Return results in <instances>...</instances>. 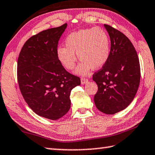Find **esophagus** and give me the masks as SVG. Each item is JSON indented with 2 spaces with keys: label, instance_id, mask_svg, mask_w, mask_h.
I'll use <instances>...</instances> for the list:
<instances>
[{
  "label": "esophagus",
  "instance_id": "esophagus-1",
  "mask_svg": "<svg viewBox=\"0 0 155 155\" xmlns=\"http://www.w3.org/2000/svg\"><path fill=\"white\" fill-rule=\"evenodd\" d=\"M88 82V80L87 78H81V83L82 84H85Z\"/></svg>",
  "mask_w": 155,
  "mask_h": 155
}]
</instances>
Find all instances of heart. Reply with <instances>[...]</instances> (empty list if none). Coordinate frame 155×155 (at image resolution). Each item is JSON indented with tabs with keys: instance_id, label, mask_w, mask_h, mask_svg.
Here are the masks:
<instances>
[{
	"instance_id": "obj_1",
	"label": "heart",
	"mask_w": 155,
	"mask_h": 155,
	"mask_svg": "<svg viewBox=\"0 0 155 155\" xmlns=\"http://www.w3.org/2000/svg\"><path fill=\"white\" fill-rule=\"evenodd\" d=\"M65 48H59L57 54L59 61L67 69L75 67L76 56L82 62L76 73L86 75L91 68L98 69L106 63L110 54V40L107 32L100 27L80 30L68 35Z\"/></svg>"
}]
</instances>
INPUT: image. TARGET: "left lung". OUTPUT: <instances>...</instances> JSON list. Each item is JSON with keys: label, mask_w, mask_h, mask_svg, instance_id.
Here are the masks:
<instances>
[{"label": "left lung", "mask_w": 155, "mask_h": 155, "mask_svg": "<svg viewBox=\"0 0 155 155\" xmlns=\"http://www.w3.org/2000/svg\"><path fill=\"white\" fill-rule=\"evenodd\" d=\"M111 41L106 63L93 75L98 86L94 97L97 109L114 114L125 109L136 94L140 82V65L134 45L123 32L104 24Z\"/></svg>", "instance_id": "8db88e82"}]
</instances>
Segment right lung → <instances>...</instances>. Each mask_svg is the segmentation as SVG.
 Instances as JSON below:
<instances>
[{
    "mask_svg": "<svg viewBox=\"0 0 155 155\" xmlns=\"http://www.w3.org/2000/svg\"><path fill=\"white\" fill-rule=\"evenodd\" d=\"M67 24L45 30L26 41L19 54L17 76L21 93L37 115L58 120L71 107L70 94L80 78L67 72L57 54Z\"/></svg>",
    "mask_w": 155,
    "mask_h": 155,
    "instance_id": "right-lung-1",
    "label": "right lung"
}]
</instances>
